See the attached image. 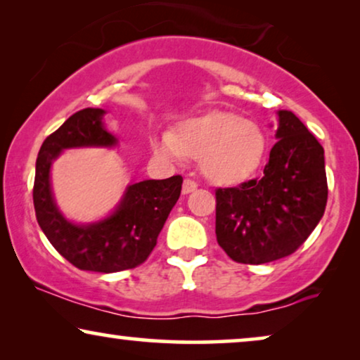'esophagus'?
Returning a JSON list of instances; mask_svg holds the SVG:
<instances>
[{
  "instance_id": "1",
  "label": "esophagus",
  "mask_w": 360,
  "mask_h": 360,
  "mask_svg": "<svg viewBox=\"0 0 360 360\" xmlns=\"http://www.w3.org/2000/svg\"><path fill=\"white\" fill-rule=\"evenodd\" d=\"M196 188H198V184H196L195 180H191V179H185L184 180V185H181V191H184L185 195L191 193V191H195Z\"/></svg>"
}]
</instances>
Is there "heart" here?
Masks as SVG:
<instances>
[{"label": "heart", "instance_id": "heart-1", "mask_svg": "<svg viewBox=\"0 0 360 360\" xmlns=\"http://www.w3.org/2000/svg\"><path fill=\"white\" fill-rule=\"evenodd\" d=\"M152 149L172 160L200 157L201 172L219 184L243 180L252 174L264 155L265 137L252 121L228 112L193 117L179 131L159 132Z\"/></svg>", "mask_w": 360, "mask_h": 360}]
</instances>
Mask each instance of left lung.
Wrapping results in <instances>:
<instances>
[{
    "instance_id": "1",
    "label": "left lung",
    "mask_w": 360,
    "mask_h": 360,
    "mask_svg": "<svg viewBox=\"0 0 360 360\" xmlns=\"http://www.w3.org/2000/svg\"><path fill=\"white\" fill-rule=\"evenodd\" d=\"M277 142L259 179L216 188V239L239 264L293 254L323 218L324 149L292 111H278Z\"/></svg>"
}]
</instances>
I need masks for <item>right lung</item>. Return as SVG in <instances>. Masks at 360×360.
Segmentation results:
<instances>
[{"mask_svg": "<svg viewBox=\"0 0 360 360\" xmlns=\"http://www.w3.org/2000/svg\"><path fill=\"white\" fill-rule=\"evenodd\" d=\"M103 115L100 108L77 111L42 142L32 198L39 226L62 257L80 270L111 274L146 262L179 200L184 179L174 175L129 185L115 213L98 223L78 226L67 221L52 196V160L70 147L115 146L116 137L103 127Z\"/></svg>", "mask_w": 360, "mask_h": 360, "instance_id": "add662e5", "label": "right lung"}]
</instances>
